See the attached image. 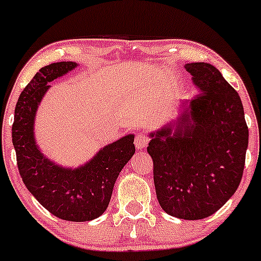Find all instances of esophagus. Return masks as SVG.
Returning <instances> with one entry per match:
<instances>
[{"label": "esophagus", "mask_w": 261, "mask_h": 261, "mask_svg": "<svg viewBox=\"0 0 261 261\" xmlns=\"http://www.w3.org/2000/svg\"><path fill=\"white\" fill-rule=\"evenodd\" d=\"M148 142H149V140H148L146 135L140 133L136 135V137H135V147H136L137 149H144V148L147 147Z\"/></svg>", "instance_id": "esophagus-1"}]
</instances>
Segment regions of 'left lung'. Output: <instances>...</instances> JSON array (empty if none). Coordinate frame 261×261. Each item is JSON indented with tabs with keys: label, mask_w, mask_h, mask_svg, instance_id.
Masks as SVG:
<instances>
[{
	"label": "left lung",
	"mask_w": 261,
	"mask_h": 261,
	"mask_svg": "<svg viewBox=\"0 0 261 261\" xmlns=\"http://www.w3.org/2000/svg\"><path fill=\"white\" fill-rule=\"evenodd\" d=\"M195 97L182 101L176 119L148 134L154 186L161 208L179 219L212 216L239 188L248 148L242 101L218 68L184 65Z\"/></svg>",
	"instance_id": "left-lung-1"
}]
</instances>
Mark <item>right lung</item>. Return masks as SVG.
<instances>
[{
  "mask_svg": "<svg viewBox=\"0 0 261 261\" xmlns=\"http://www.w3.org/2000/svg\"><path fill=\"white\" fill-rule=\"evenodd\" d=\"M77 67L73 61L54 62L35 74L16 102L12 141L19 173L35 199L58 218L89 222L107 210L115 180L135 154V135L100 148L77 167L62 166L43 154L35 135L37 110L50 89L49 83Z\"/></svg>",
  "mask_w": 261,
  "mask_h": 261,
  "instance_id": "1",
  "label": "right lung"
}]
</instances>
